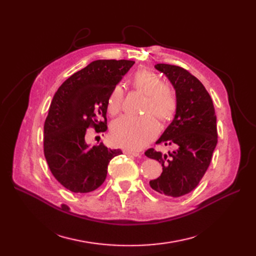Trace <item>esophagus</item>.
Wrapping results in <instances>:
<instances>
[{
    "label": "esophagus",
    "instance_id": "obj_1",
    "mask_svg": "<svg viewBox=\"0 0 256 256\" xmlns=\"http://www.w3.org/2000/svg\"><path fill=\"white\" fill-rule=\"evenodd\" d=\"M124 154H129V156H134V157H141L142 154L136 152H130V150H124Z\"/></svg>",
    "mask_w": 256,
    "mask_h": 256
}]
</instances>
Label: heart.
I'll return each mask as SVG.
<instances>
[{
    "label": "heart",
    "instance_id": "b5f03b06",
    "mask_svg": "<svg viewBox=\"0 0 256 256\" xmlns=\"http://www.w3.org/2000/svg\"><path fill=\"white\" fill-rule=\"evenodd\" d=\"M132 86L145 95L141 118L122 116L111 126L112 141L130 150H138L148 144L158 134V122L173 120L178 111V97L175 88L168 83L162 82L161 76L148 69L138 70L130 80ZM122 90L116 85L108 97V111L115 115L120 111ZM152 114V116L150 114Z\"/></svg>",
    "mask_w": 256,
    "mask_h": 256
}]
</instances>
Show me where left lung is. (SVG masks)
<instances>
[{
	"label": "left lung",
	"instance_id": "obj_1",
	"mask_svg": "<svg viewBox=\"0 0 256 256\" xmlns=\"http://www.w3.org/2000/svg\"><path fill=\"white\" fill-rule=\"evenodd\" d=\"M156 69L171 81L178 97V111L156 144L175 150L162 154L154 148L146 157L159 161L162 173L150 187L166 196L178 198L194 190L210 164L218 143L216 116L210 95L200 81L184 68L157 64Z\"/></svg>",
	"mask_w": 256,
	"mask_h": 256
}]
</instances>
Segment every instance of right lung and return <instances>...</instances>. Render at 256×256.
<instances>
[{"label":"right lung","mask_w":256,"mask_h":256,"mask_svg":"<svg viewBox=\"0 0 256 256\" xmlns=\"http://www.w3.org/2000/svg\"><path fill=\"white\" fill-rule=\"evenodd\" d=\"M134 64L127 60H98L76 72L54 95L44 126V152L56 180L74 193H88L104 184L108 164L120 150L102 143L88 147V128L106 130L108 97Z\"/></svg>","instance_id":"add662e5"}]
</instances>
